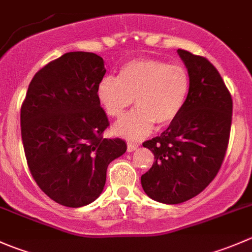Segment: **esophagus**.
Instances as JSON below:
<instances>
[{
    "instance_id": "obj_1",
    "label": "esophagus",
    "mask_w": 252,
    "mask_h": 252,
    "mask_svg": "<svg viewBox=\"0 0 252 252\" xmlns=\"http://www.w3.org/2000/svg\"><path fill=\"white\" fill-rule=\"evenodd\" d=\"M126 146H128V151H129V152H131V151H134V150L138 149L139 145H138V144H135V142L128 141V142H126Z\"/></svg>"
}]
</instances>
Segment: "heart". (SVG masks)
<instances>
[{"label":"heart","instance_id":"1","mask_svg":"<svg viewBox=\"0 0 252 252\" xmlns=\"http://www.w3.org/2000/svg\"><path fill=\"white\" fill-rule=\"evenodd\" d=\"M189 73L183 65L155 58H142L122 67L119 78L105 75L97 85V97L106 113L121 118L135 101L138 110L114 126L118 135L131 140L146 136L155 123H172L187 101Z\"/></svg>","mask_w":252,"mask_h":252}]
</instances>
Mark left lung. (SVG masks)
<instances>
[{
    "label": "left lung",
    "instance_id": "1",
    "mask_svg": "<svg viewBox=\"0 0 252 252\" xmlns=\"http://www.w3.org/2000/svg\"><path fill=\"white\" fill-rule=\"evenodd\" d=\"M190 88L179 116L159 136L142 144L155 155L141 175L147 196L175 205L199 195L215 179L227 152L233 100L215 65L202 56L178 50Z\"/></svg>",
    "mask_w": 252,
    "mask_h": 252
}]
</instances>
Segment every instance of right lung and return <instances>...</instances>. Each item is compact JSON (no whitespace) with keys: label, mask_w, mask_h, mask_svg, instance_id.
<instances>
[{"label":"right lung","mask_w":252,"mask_h":252,"mask_svg":"<svg viewBox=\"0 0 252 252\" xmlns=\"http://www.w3.org/2000/svg\"><path fill=\"white\" fill-rule=\"evenodd\" d=\"M105 74L96 53H64L34 75L20 108L30 173L50 199L67 207L95 201L108 164L126 151L124 140L102 136L110 126L97 97Z\"/></svg>","instance_id":"1"}]
</instances>
